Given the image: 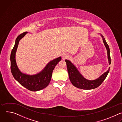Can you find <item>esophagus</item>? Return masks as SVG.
<instances>
[{"label": "esophagus", "mask_w": 122, "mask_h": 122, "mask_svg": "<svg viewBox=\"0 0 122 122\" xmlns=\"http://www.w3.org/2000/svg\"><path fill=\"white\" fill-rule=\"evenodd\" d=\"M67 57H68V56H67L66 54H63V59H65V58H66Z\"/></svg>", "instance_id": "esophagus-1"}]
</instances>
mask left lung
<instances>
[{"mask_svg": "<svg viewBox=\"0 0 122 122\" xmlns=\"http://www.w3.org/2000/svg\"><path fill=\"white\" fill-rule=\"evenodd\" d=\"M101 36L102 38L104 44L106 48L109 63L110 64L111 63V61L109 46L107 44L105 39L102 35ZM65 62H66L69 79L71 84L73 85V86L77 88L86 90L94 89L99 86L106 78L110 69V67H109L108 70L105 72L98 78L94 80H88L82 76L80 72L78 71L76 67L70 61L65 60Z\"/></svg>", "mask_w": 122, "mask_h": 122, "instance_id": "left-lung-1", "label": "left lung"}]
</instances>
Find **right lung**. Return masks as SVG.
Listing matches in <instances>:
<instances>
[{"mask_svg": "<svg viewBox=\"0 0 122 122\" xmlns=\"http://www.w3.org/2000/svg\"><path fill=\"white\" fill-rule=\"evenodd\" d=\"M27 33V32H26L20 34L15 40L10 57V69L13 76L21 86L30 91H37L45 88L49 84L52 71L61 58L60 57L51 61L41 71L36 75H28L21 72L17 65L15 54L20 40Z\"/></svg>", "mask_w": 122, "mask_h": 122, "instance_id": "right-lung-1", "label": "right lung"}]
</instances>
